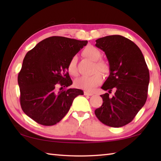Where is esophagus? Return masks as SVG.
<instances>
[{
  "label": "esophagus",
  "mask_w": 161,
  "mask_h": 161,
  "mask_svg": "<svg viewBox=\"0 0 161 161\" xmlns=\"http://www.w3.org/2000/svg\"><path fill=\"white\" fill-rule=\"evenodd\" d=\"M84 95H88V96H91V95H93V93H91V92L84 91Z\"/></svg>",
  "instance_id": "esophagus-1"
}]
</instances>
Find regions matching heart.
Wrapping results in <instances>:
<instances>
[{
  "instance_id": "b5f03b06",
  "label": "heart",
  "mask_w": 161,
  "mask_h": 161,
  "mask_svg": "<svg viewBox=\"0 0 161 161\" xmlns=\"http://www.w3.org/2000/svg\"><path fill=\"white\" fill-rule=\"evenodd\" d=\"M83 55L93 61L94 64L93 71L98 70L102 74H108L109 73V66L108 64L103 60H100L102 58L100 50L93 46H88L83 50ZM68 73L70 75L75 76L77 74V57L70 58L67 65ZM102 75L98 72H95L91 76L81 77L75 80V84L77 88H81L87 91H93L102 82Z\"/></svg>"
}]
</instances>
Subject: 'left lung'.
Instances as JSON below:
<instances>
[{
	"instance_id": "obj_1",
	"label": "left lung",
	"mask_w": 161,
	"mask_h": 161,
	"mask_svg": "<svg viewBox=\"0 0 161 161\" xmlns=\"http://www.w3.org/2000/svg\"><path fill=\"white\" fill-rule=\"evenodd\" d=\"M96 46L104 51L110 75L102 88L103 104L95 109L99 120L111 127H121L131 122L147 98L149 72L143 54L136 44L120 35L97 39ZM114 90V95H109Z\"/></svg>"
}]
</instances>
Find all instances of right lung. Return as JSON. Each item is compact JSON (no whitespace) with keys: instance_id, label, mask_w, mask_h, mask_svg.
I'll return each instance as SVG.
<instances>
[{"instance_id":"add662e5","label":"right lung","mask_w":161,"mask_h":161,"mask_svg":"<svg viewBox=\"0 0 161 161\" xmlns=\"http://www.w3.org/2000/svg\"><path fill=\"white\" fill-rule=\"evenodd\" d=\"M87 41L50 36L25 54L18 75L22 110L36 122L56 125L69 111L74 99L84 95L73 84L67 70L71 57L86 46ZM61 86L59 91L56 88Z\"/></svg>"}]
</instances>
